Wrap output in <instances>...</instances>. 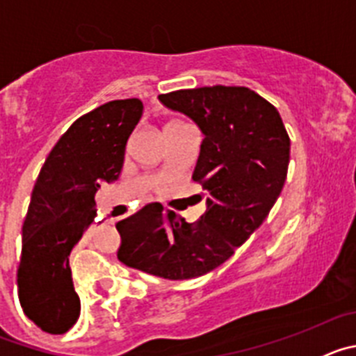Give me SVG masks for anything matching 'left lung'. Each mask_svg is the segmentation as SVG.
<instances>
[{
    "label": "left lung",
    "mask_w": 356,
    "mask_h": 356,
    "mask_svg": "<svg viewBox=\"0 0 356 356\" xmlns=\"http://www.w3.org/2000/svg\"><path fill=\"white\" fill-rule=\"evenodd\" d=\"M159 99L205 135L193 180L207 193V210L187 222L149 203L115 225L118 259L159 278H197L225 264L269 216L287 178L291 139L278 110L248 87L184 89Z\"/></svg>",
    "instance_id": "obj_1"
}]
</instances>
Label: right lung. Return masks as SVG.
Instances as JSON below:
<instances>
[{
	"label": "right lung",
	"mask_w": 356,
	"mask_h": 356,
	"mask_svg": "<svg viewBox=\"0 0 356 356\" xmlns=\"http://www.w3.org/2000/svg\"><path fill=\"white\" fill-rule=\"evenodd\" d=\"M143 108V102L131 97L81 115L40 169L23 222L17 292L23 312L42 332L62 335L80 317L69 254L94 221L99 185L121 175Z\"/></svg>",
	"instance_id": "1"
}]
</instances>
